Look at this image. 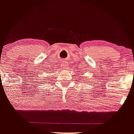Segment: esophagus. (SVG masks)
Masks as SVG:
<instances>
[{
	"label": "esophagus",
	"instance_id": "esophagus-1",
	"mask_svg": "<svg viewBox=\"0 0 134 134\" xmlns=\"http://www.w3.org/2000/svg\"><path fill=\"white\" fill-rule=\"evenodd\" d=\"M69 67V64L67 62H64L62 64V68L64 69H67Z\"/></svg>",
	"mask_w": 134,
	"mask_h": 134
}]
</instances>
